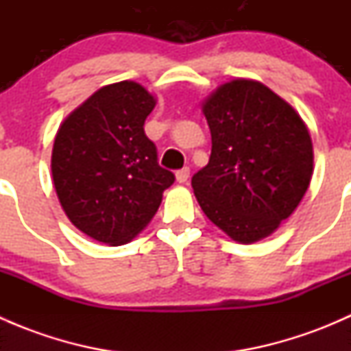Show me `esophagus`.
Segmentation results:
<instances>
[{
  "label": "esophagus",
  "instance_id": "esophagus-1",
  "mask_svg": "<svg viewBox=\"0 0 351 351\" xmlns=\"http://www.w3.org/2000/svg\"><path fill=\"white\" fill-rule=\"evenodd\" d=\"M190 178V168H182L176 171V182L185 183Z\"/></svg>",
  "mask_w": 351,
  "mask_h": 351
}]
</instances>
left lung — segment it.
I'll list each match as a JSON object with an SVG mask.
<instances>
[{
    "instance_id": "8db88e82",
    "label": "left lung",
    "mask_w": 351,
    "mask_h": 351,
    "mask_svg": "<svg viewBox=\"0 0 351 351\" xmlns=\"http://www.w3.org/2000/svg\"><path fill=\"white\" fill-rule=\"evenodd\" d=\"M212 136L208 165L192 178L204 214L234 241L277 231L309 189L313 141L277 93L253 80L221 84L202 104Z\"/></svg>"
}]
</instances>
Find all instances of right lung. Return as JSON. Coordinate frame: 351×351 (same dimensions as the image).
Wrapping results in <instances>:
<instances>
[{
	"mask_svg": "<svg viewBox=\"0 0 351 351\" xmlns=\"http://www.w3.org/2000/svg\"><path fill=\"white\" fill-rule=\"evenodd\" d=\"M156 98L134 81L107 84L66 117L52 147V180L67 219L119 246L158 212L175 175L158 165L144 122Z\"/></svg>",
	"mask_w": 351,
	"mask_h": 351,
	"instance_id": "1",
	"label": "right lung"
}]
</instances>
